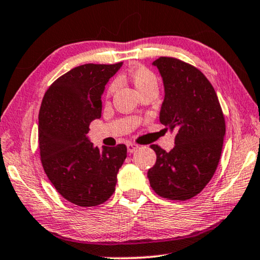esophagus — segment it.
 Masks as SVG:
<instances>
[{
    "label": "esophagus",
    "instance_id": "obj_1",
    "mask_svg": "<svg viewBox=\"0 0 260 260\" xmlns=\"http://www.w3.org/2000/svg\"><path fill=\"white\" fill-rule=\"evenodd\" d=\"M126 147H127V152H129V154H133V152L138 148V145L134 143H127Z\"/></svg>",
    "mask_w": 260,
    "mask_h": 260
}]
</instances>
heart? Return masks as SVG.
<instances>
[{"mask_svg": "<svg viewBox=\"0 0 260 260\" xmlns=\"http://www.w3.org/2000/svg\"><path fill=\"white\" fill-rule=\"evenodd\" d=\"M129 78L133 81L135 87L137 88L138 92L145 90L148 87H157V79L156 76L151 72L150 70L144 66H137L129 72ZM115 90V84H111L109 86L108 92H111Z\"/></svg>", "mask_w": 260, "mask_h": 260, "instance_id": "heart-1", "label": "heart"}]
</instances>
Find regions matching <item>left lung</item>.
<instances>
[{
  "instance_id": "obj_1",
  "label": "left lung",
  "mask_w": 260,
  "mask_h": 260,
  "mask_svg": "<svg viewBox=\"0 0 260 260\" xmlns=\"http://www.w3.org/2000/svg\"><path fill=\"white\" fill-rule=\"evenodd\" d=\"M165 86L159 122L175 133L169 152L152 144L155 166L148 170L150 186L159 197L188 200L214 175L225 137V118L207 78L194 66L161 56L152 62Z\"/></svg>"
}]
</instances>
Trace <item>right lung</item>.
Masks as SVG:
<instances>
[{
  "label": "right lung",
  "mask_w": 260,
  "mask_h": 260,
  "mask_svg": "<svg viewBox=\"0 0 260 260\" xmlns=\"http://www.w3.org/2000/svg\"><path fill=\"white\" fill-rule=\"evenodd\" d=\"M123 62L86 63L58 78L42 99L39 149L46 175L62 198L81 207L105 202L115 191L126 147H94L92 120L102 116V95Z\"/></svg>",
  "instance_id": "right-lung-1"
}]
</instances>
